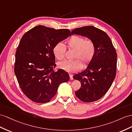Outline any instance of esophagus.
<instances>
[{
    "label": "esophagus",
    "mask_w": 132,
    "mask_h": 132,
    "mask_svg": "<svg viewBox=\"0 0 132 132\" xmlns=\"http://www.w3.org/2000/svg\"><path fill=\"white\" fill-rule=\"evenodd\" d=\"M69 76H70V80H73V75H72V74L70 73V74H69Z\"/></svg>",
    "instance_id": "obj_1"
}]
</instances>
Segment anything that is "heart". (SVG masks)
<instances>
[{
    "label": "heart",
    "mask_w": 132,
    "mask_h": 132,
    "mask_svg": "<svg viewBox=\"0 0 132 132\" xmlns=\"http://www.w3.org/2000/svg\"><path fill=\"white\" fill-rule=\"evenodd\" d=\"M74 51L71 61H65L59 63L60 69L69 72L79 71L81 67H85L92 61L95 56L96 46L91 39H86L80 36H72L65 42V45L59 42L53 47L54 56L59 60H63L65 57L66 48Z\"/></svg>",
    "instance_id": "heart-1"
}]
</instances>
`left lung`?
I'll list each match as a JSON object with an SVG mask.
<instances>
[{
	"instance_id": "obj_1",
	"label": "left lung",
	"mask_w": 132,
	"mask_h": 132,
	"mask_svg": "<svg viewBox=\"0 0 132 132\" xmlns=\"http://www.w3.org/2000/svg\"><path fill=\"white\" fill-rule=\"evenodd\" d=\"M73 34L88 37L96 46L95 56L86 69L73 76L81 84L76 96L83 102H93L102 97L112 84L116 75L117 54L109 37L95 27L74 29Z\"/></svg>"
}]
</instances>
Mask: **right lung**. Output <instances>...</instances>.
<instances>
[{"label": "right lung", "instance_id": "add662e5", "mask_svg": "<svg viewBox=\"0 0 132 132\" xmlns=\"http://www.w3.org/2000/svg\"><path fill=\"white\" fill-rule=\"evenodd\" d=\"M71 36L68 29L38 26L27 32L15 53L14 73L25 95L33 102L48 103L61 84L68 81V73L56 67L53 47Z\"/></svg>", "mask_w": 132, "mask_h": 132}]
</instances>
